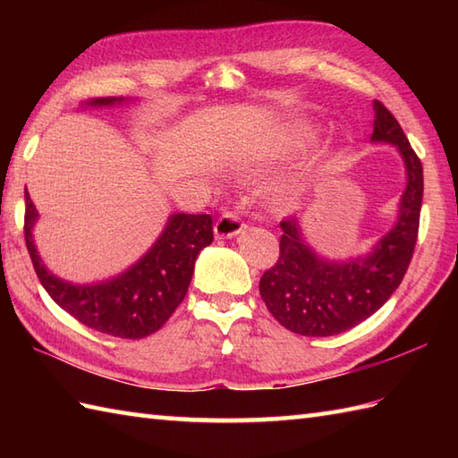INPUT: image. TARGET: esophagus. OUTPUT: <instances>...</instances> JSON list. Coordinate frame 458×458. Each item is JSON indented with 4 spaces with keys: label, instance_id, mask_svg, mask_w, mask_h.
<instances>
[{
    "label": "esophagus",
    "instance_id": "esophagus-1",
    "mask_svg": "<svg viewBox=\"0 0 458 458\" xmlns=\"http://www.w3.org/2000/svg\"><path fill=\"white\" fill-rule=\"evenodd\" d=\"M244 228H246V224H244V220H242L240 214L226 210L216 220V224H214V234H216V238H220V240L222 238H234Z\"/></svg>",
    "mask_w": 458,
    "mask_h": 458
}]
</instances>
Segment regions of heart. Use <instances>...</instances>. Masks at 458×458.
Masks as SVG:
<instances>
[{
	"mask_svg": "<svg viewBox=\"0 0 458 458\" xmlns=\"http://www.w3.org/2000/svg\"><path fill=\"white\" fill-rule=\"evenodd\" d=\"M318 128L310 123H295L287 128H279L266 135L246 143L236 155V161L242 167H261V165H274L295 155L307 151L318 140Z\"/></svg>",
	"mask_w": 458,
	"mask_h": 458,
	"instance_id": "heart-1",
	"label": "heart"
}]
</instances>
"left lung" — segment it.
Segmentation results:
<instances>
[{
    "label": "left lung",
    "instance_id": "1",
    "mask_svg": "<svg viewBox=\"0 0 458 458\" xmlns=\"http://www.w3.org/2000/svg\"><path fill=\"white\" fill-rule=\"evenodd\" d=\"M372 141L395 145L405 163V191L394 228L369 254L335 261L315 254L297 218L281 222L277 264L259 279V295L281 327L303 336H335L354 328L400 287L420 232L423 167L402 125L382 102H374Z\"/></svg>",
    "mask_w": 458,
    "mask_h": 458
}]
</instances>
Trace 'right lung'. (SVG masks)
Returning <instances> with one entry per match:
<instances>
[{
  "label": "right lung",
  "instance_id": "add662e5",
  "mask_svg": "<svg viewBox=\"0 0 458 458\" xmlns=\"http://www.w3.org/2000/svg\"><path fill=\"white\" fill-rule=\"evenodd\" d=\"M128 98H94L89 106L123 104ZM38 218L25 192V244L41 285L79 323L118 338H143L159 330L187 295L200 250L212 244L210 214H173L157 242L118 277L74 285L45 267L33 242Z\"/></svg>",
  "mask_w": 458,
  "mask_h": 458
}]
</instances>
